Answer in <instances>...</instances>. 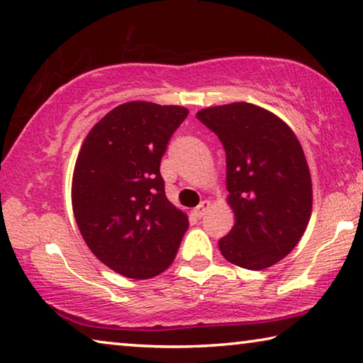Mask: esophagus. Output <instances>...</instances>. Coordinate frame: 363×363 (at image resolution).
<instances>
[{
	"mask_svg": "<svg viewBox=\"0 0 363 363\" xmlns=\"http://www.w3.org/2000/svg\"><path fill=\"white\" fill-rule=\"evenodd\" d=\"M210 202H208V200H203V202H200V205L197 206V208H195L194 210V213H195V215H197L199 218H202L203 215H205V213L206 211H208V208H210Z\"/></svg>",
	"mask_w": 363,
	"mask_h": 363,
	"instance_id": "obj_1",
	"label": "esophagus"
}]
</instances>
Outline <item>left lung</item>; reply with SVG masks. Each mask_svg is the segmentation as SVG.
Segmentation results:
<instances>
[{"instance_id": "left-lung-1", "label": "left lung", "mask_w": 363, "mask_h": 363, "mask_svg": "<svg viewBox=\"0 0 363 363\" xmlns=\"http://www.w3.org/2000/svg\"><path fill=\"white\" fill-rule=\"evenodd\" d=\"M197 118L226 152L228 205L234 226L218 247L229 263L264 269L289 254L312 215V177L289 125L254 103L203 108Z\"/></svg>"}]
</instances>
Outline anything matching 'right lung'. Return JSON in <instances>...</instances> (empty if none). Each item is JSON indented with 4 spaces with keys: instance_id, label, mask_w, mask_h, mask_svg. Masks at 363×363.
Here are the masks:
<instances>
[{
    "instance_id": "1",
    "label": "right lung",
    "mask_w": 363,
    "mask_h": 363,
    "mask_svg": "<svg viewBox=\"0 0 363 363\" xmlns=\"http://www.w3.org/2000/svg\"><path fill=\"white\" fill-rule=\"evenodd\" d=\"M187 114L177 105L123 103L90 129L79 150L74 218L91 254L125 278L163 273L189 228L160 174L166 145Z\"/></svg>"
}]
</instances>
